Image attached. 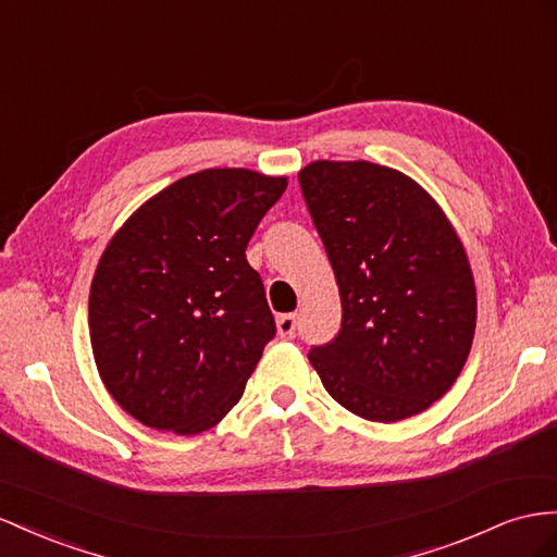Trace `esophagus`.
Wrapping results in <instances>:
<instances>
[{"mask_svg":"<svg viewBox=\"0 0 557 557\" xmlns=\"http://www.w3.org/2000/svg\"><path fill=\"white\" fill-rule=\"evenodd\" d=\"M276 327H278V335L283 339H293L295 330H297V315L295 313H281L276 319Z\"/></svg>","mask_w":557,"mask_h":557,"instance_id":"34e87169","label":"esophagus"}]
</instances>
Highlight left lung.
I'll use <instances>...</instances> for the list:
<instances>
[{
	"label": "left lung",
	"instance_id": "obj_1",
	"mask_svg": "<svg viewBox=\"0 0 557 557\" xmlns=\"http://www.w3.org/2000/svg\"><path fill=\"white\" fill-rule=\"evenodd\" d=\"M339 285L342 327L309 360L370 422L424 412L455 384L475 333L469 258L441 206L400 171L313 161L299 171Z\"/></svg>",
	"mask_w": 557,
	"mask_h": 557
}]
</instances>
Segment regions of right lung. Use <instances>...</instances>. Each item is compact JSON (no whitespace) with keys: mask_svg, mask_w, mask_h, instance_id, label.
I'll list each match as a JSON object with an SVG mask.
<instances>
[{"mask_svg":"<svg viewBox=\"0 0 557 557\" xmlns=\"http://www.w3.org/2000/svg\"><path fill=\"white\" fill-rule=\"evenodd\" d=\"M288 187L246 169L191 173L104 248L88 297L102 384L145 426L194 435L242 400L276 335L246 248Z\"/></svg>","mask_w":557,"mask_h":557,"instance_id":"add662e5","label":"right lung"}]
</instances>
